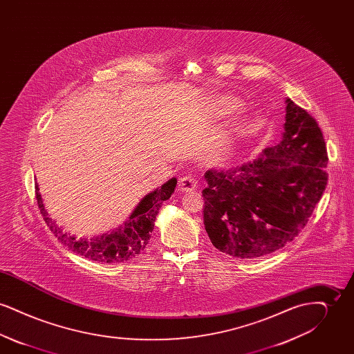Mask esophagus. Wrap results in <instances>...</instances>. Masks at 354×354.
I'll list each match as a JSON object with an SVG mask.
<instances>
[{"instance_id":"obj_1","label":"esophagus","mask_w":354,"mask_h":354,"mask_svg":"<svg viewBox=\"0 0 354 354\" xmlns=\"http://www.w3.org/2000/svg\"><path fill=\"white\" fill-rule=\"evenodd\" d=\"M196 187H198V179L192 175H185L179 179V191L182 192L194 191Z\"/></svg>"}]
</instances>
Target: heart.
<instances>
[{
	"label": "heart",
	"instance_id": "heart-1",
	"mask_svg": "<svg viewBox=\"0 0 354 354\" xmlns=\"http://www.w3.org/2000/svg\"><path fill=\"white\" fill-rule=\"evenodd\" d=\"M221 106H223V110H225V111L234 110V104H231V102L224 101V103H223Z\"/></svg>",
	"mask_w": 354,
	"mask_h": 354
}]
</instances>
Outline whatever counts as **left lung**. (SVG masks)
Wrapping results in <instances>:
<instances>
[{
  "label": "left lung",
  "instance_id": "1",
  "mask_svg": "<svg viewBox=\"0 0 354 354\" xmlns=\"http://www.w3.org/2000/svg\"><path fill=\"white\" fill-rule=\"evenodd\" d=\"M286 103L280 143L240 167L204 174L205 231L215 248L236 259H259L290 243L326 187L320 127L295 102Z\"/></svg>",
  "mask_w": 354,
  "mask_h": 354
}]
</instances>
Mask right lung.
<instances>
[{"label":"right lung","mask_w":354,"mask_h":354,"mask_svg":"<svg viewBox=\"0 0 354 354\" xmlns=\"http://www.w3.org/2000/svg\"><path fill=\"white\" fill-rule=\"evenodd\" d=\"M176 183V178L169 179L160 188H156L155 191L146 195L135 207L133 214L123 223V225L113 230L111 232L101 236H93L90 239L68 234L62 230V227L55 223V220L51 219L45 208V204L42 202L37 183L35 198L38 208L41 209L44 220L46 221L51 232L68 250L97 263L115 264L135 259L145 251L146 245L151 239L153 223L159 212V208L162 203L171 198Z\"/></svg>","instance_id":"right-lung-1"}]
</instances>
